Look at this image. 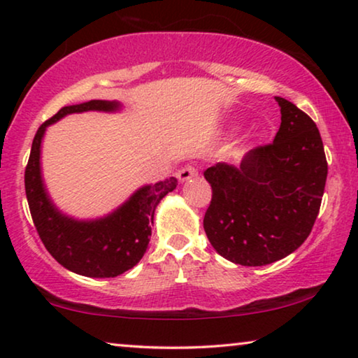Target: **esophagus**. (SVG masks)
I'll use <instances>...</instances> for the list:
<instances>
[{
	"mask_svg": "<svg viewBox=\"0 0 358 358\" xmlns=\"http://www.w3.org/2000/svg\"><path fill=\"white\" fill-rule=\"evenodd\" d=\"M197 177V169L193 167V165H186V167L180 169L177 173V178L180 183H185V181H189L191 178Z\"/></svg>",
	"mask_w": 358,
	"mask_h": 358,
	"instance_id": "34e87169",
	"label": "esophagus"
}]
</instances>
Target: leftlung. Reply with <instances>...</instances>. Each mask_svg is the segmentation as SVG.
I'll return each instance as SVG.
<instances>
[{"instance_id":"obj_1","label":"left lung","mask_w":358,"mask_h":358,"mask_svg":"<svg viewBox=\"0 0 358 358\" xmlns=\"http://www.w3.org/2000/svg\"><path fill=\"white\" fill-rule=\"evenodd\" d=\"M281 125L271 145L218 162L204 172L212 201L204 230L222 257L244 266L285 259L302 246L317 220L327 183L323 141L310 117L275 96Z\"/></svg>"}]
</instances>
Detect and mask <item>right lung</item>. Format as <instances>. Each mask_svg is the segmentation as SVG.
I'll return each instance as SVG.
<instances>
[{
  "instance_id": "add662e5",
  "label": "right lung",
  "mask_w": 358,
  "mask_h": 358,
  "mask_svg": "<svg viewBox=\"0 0 358 358\" xmlns=\"http://www.w3.org/2000/svg\"><path fill=\"white\" fill-rule=\"evenodd\" d=\"M122 109L120 101L104 99L62 108L38 128L25 169L27 201L43 244L64 268L88 278H114L140 262L151 238L156 207L177 188V178L140 186L103 217L77 218L62 212L50 196L41 170V145L46 128L66 115L90 110L114 114Z\"/></svg>"
}]
</instances>
